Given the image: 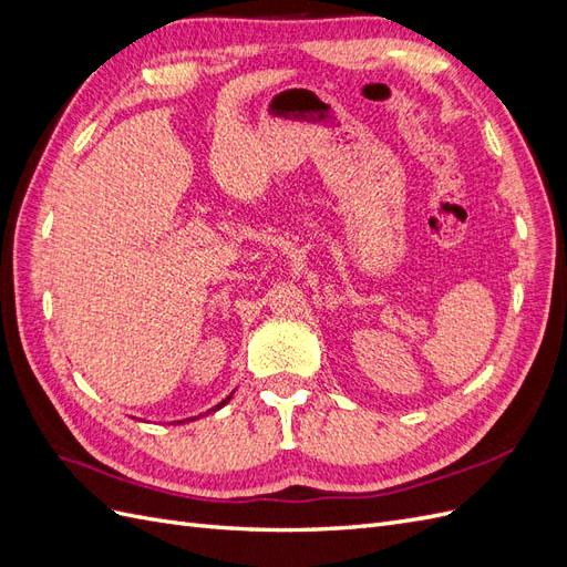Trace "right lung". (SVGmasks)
Masks as SVG:
<instances>
[{
	"label": "right lung",
	"instance_id": "add662e5",
	"mask_svg": "<svg viewBox=\"0 0 567 567\" xmlns=\"http://www.w3.org/2000/svg\"><path fill=\"white\" fill-rule=\"evenodd\" d=\"M231 394H234V392H231ZM231 394H229V398H227V400H221V402H219V404H217V406H213V409H210V411H217V409H221V406H225V404H227V402H229V400H231Z\"/></svg>",
	"mask_w": 567,
	"mask_h": 567
}]
</instances>
